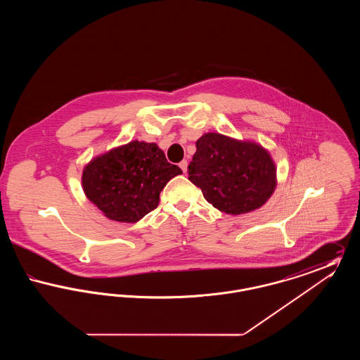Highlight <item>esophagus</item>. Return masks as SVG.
<instances>
[{"label": "esophagus", "mask_w": 360, "mask_h": 360, "mask_svg": "<svg viewBox=\"0 0 360 360\" xmlns=\"http://www.w3.org/2000/svg\"><path fill=\"white\" fill-rule=\"evenodd\" d=\"M179 167H181V170H182V172H188V160H182V162L179 163Z\"/></svg>", "instance_id": "esophagus-1"}]
</instances>
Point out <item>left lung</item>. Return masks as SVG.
I'll use <instances>...</instances> for the list:
<instances>
[{
	"label": "left lung",
	"mask_w": 360,
	"mask_h": 360,
	"mask_svg": "<svg viewBox=\"0 0 360 360\" xmlns=\"http://www.w3.org/2000/svg\"><path fill=\"white\" fill-rule=\"evenodd\" d=\"M195 147L188 167V179L216 209L228 214L248 213L273 194L274 162L257 143L210 132L200 137Z\"/></svg>",
	"instance_id": "left-lung-1"
}]
</instances>
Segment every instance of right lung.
I'll return each instance as SVG.
<instances>
[{
    "mask_svg": "<svg viewBox=\"0 0 360 360\" xmlns=\"http://www.w3.org/2000/svg\"><path fill=\"white\" fill-rule=\"evenodd\" d=\"M182 170L155 144L131 141L93 159L84 170L86 197L115 221L136 223L159 204L166 184Z\"/></svg>",
    "mask_w": 360,
    "mask_h": 360,
    "instance_id": "1",
    "label": "right lung"
}]
</instances>
